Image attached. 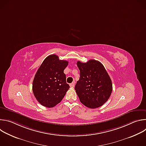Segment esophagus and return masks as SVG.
Masks as SVG:
<instances>
[{
	"label": "esophagus",
	"instance_id": "34e87169",
	"mask_svg": "<svg viewBox=\"0 0 146 146\" xmlns=\"http://www.w3.org/2000/svg\"><path fill=\"white\" fill-rule=\"evenodd\" d=\"M74 84H75V82L73 81V82L71 83V84H70V87L72 88H73L74 87Z\"/></svg>",
	"mask_w": 146,
	"mask_h": 146
}]
</instances>
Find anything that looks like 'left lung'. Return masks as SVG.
Instances as JSON below:
<instances>
[{
	"label": "left lung",
	"instance_id": "obj_1",
	"mask_svg": "<svg viewBox=\"0 0 146 146\" xmlns=\"http://www.w3.org/2000/svg\"><path fill=\"white\" fill-rule=\"evenodd\" d=\"M77 65L80 77L74 88L80 102L90 109L102 106L108 101L113 90L111 78L105 67L94 59L86 63L77 61Z\"/></svg>",
	"mask_w": 146,
	"mask_h": 146
}]
</instances>
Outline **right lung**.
<instances>
[{"instance_id":"add662e5","label":"right lung","mask_w":146,"mask_h":146,"mask_svg":"<svg viewBox=\"0 0 146 146\" xmlns=\"http://www.w3.org/2000/svg\"><path fill=\"white\" fill-rule=\"evenodd\" d=\"M68 64L55 54L48 56L42 62L32 84L33 94L41 105L53 108L63 99L70 88L64 73Z\"/></svg>"}]
</instances>
